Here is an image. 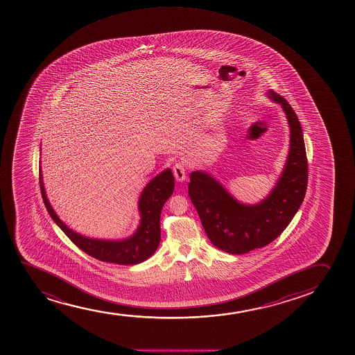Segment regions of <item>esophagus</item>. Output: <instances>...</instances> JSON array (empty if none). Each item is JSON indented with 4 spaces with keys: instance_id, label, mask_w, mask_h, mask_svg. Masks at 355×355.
<instances>
[{
    "instance_id": "1",
    "label": "esophagus",
    "mask_w": 355,
    "mask_h": 355,
    "mask_svg": "<svg viewBox=\"0 0 355 355\" xmlns=\"http://www.w3.org/2000/svg\"><path fill=\"white\" fill-rule=\"evenodd\" d=\"M172 172L177 182L187 180V165L184 163H175L172 168Z\"/></svg>"
}]
</instances>
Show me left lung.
<instances>
[{"label":"left lung","mask_w":355,"mask_h":355,"mask_svg":"<svg viewBox=\"0 0 355 355\" xmlns=\"http://www.w3.org/2000/svg\"><path fill=\"white\" fill-rule=\"evenodd\" d=\"M268 96L281 105L291 128L287 163L272 191L257 205H244L205 172L190 175L189 196L207 237L215 247L242 255L266 247L291 223L307 191L308 160L299 118L287 100L274 91Z\"/></svg>","instance_id":"obj_1"}]
</instances>
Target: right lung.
Returning <instances> with one entry per match:
<instances>
[{
  "label": "right lung",
  "mask_w": 355,
  "mask_h": 355,
  "mask_svg": "<svg viewBox=\"0 0 355 355\" xmlns=\"http://www.w3.org/2000/svg\"><path fill=\"white\" fill-rule=\"evenodd\" d=\"M40 190L44 207L61 230L76 247L87 255L103 262L116 264H138L151 257L160 242V212L165 202L171 197L175 189V178L171 170L166 168L145 187L139 198V211L141 219L136 234L123 241H103L79 235L66 227L56 216L46 197L40 170Z\"/></svg>",
  "instance_id": "right-lung-1"
}]
</instances>
